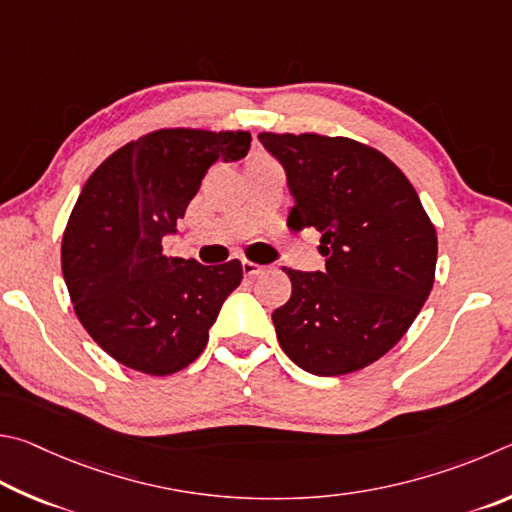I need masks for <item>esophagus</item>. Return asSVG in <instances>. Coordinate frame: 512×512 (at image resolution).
<instances>
[{
    "label": "esophagus",
    "instance_id": "1",
    "mask_svg": "<svg viewBox=\"0 0 512 512\" xmlns=\"http://www.w3.org/2000/svg\"><path fill=\"white\" fill-rule=\"evenodd\" d=\"M263 270H265L263 265L251 263V261H242V274H245V276H258Z\"/></svg>",
    "mask_w": 512,
    "mask_h": 512
}]
</instances>
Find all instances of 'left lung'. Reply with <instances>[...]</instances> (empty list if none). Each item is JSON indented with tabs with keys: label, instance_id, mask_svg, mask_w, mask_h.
Returning <instances> with one entry per match:
<instances>
[{
	"label": "left lung",
	"instance_id": "8db88e82",
	"mask_svg": "<svg viewBox=\"0 0 512 512\" xmlns=\"http://www.w3.org/2000/svg\"><path fill=\"white\" fill-rule=\"evenodd\" d=\"M281 161L288 227H315L324 272L283 267L292 297L272 321L290 360L346 375L380 360L414 324L434 285L438 240L405 173L366 143L324 134H258Z\"/></svg>",
	"mask_w": 512,
	"mask_h": 512
}]
</instances>
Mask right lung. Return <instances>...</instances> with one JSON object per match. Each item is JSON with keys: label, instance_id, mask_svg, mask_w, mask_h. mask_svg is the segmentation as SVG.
<instances>
[{"label": "right lung", "instance_id": "1", "mask_svg": "<svg viewBox=\"0 0 512 512\" xmlns=\"http://www.w3.org/2000/svg\"><path fill=\"white\" fill-rule=\"evenodd\" d=\"M251 134L164 128L125 143L80 191L62 236V276L89 337L128 369L170 375L195 362L240 261L166 256L202 177L220 157L247 155Z\"/></svg>", "mask_w": 512, "mask_h": 512}]
</instances>
